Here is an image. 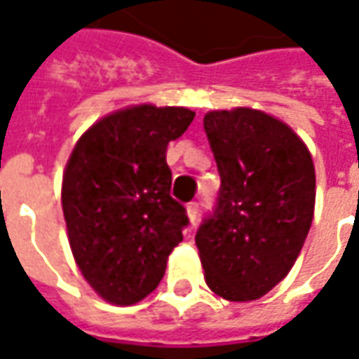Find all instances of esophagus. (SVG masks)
<instances>
[{
  "label": "esophagus",
  "instance_id": "34e87169",
  "mask_svg": "<svg viewBox=\"0 0 359 359\" xmlns=\"http://www.w3.org/2000/svg\"><path fill=\"white\" fill-rule=\"evenodd\" d=\"M187 215H188V219H190V223H192V225H196V221H198V217H200V205H198V202L188 203Z\"/></svg>",
  "mask_w": 359,
  "mask_h": 359
}]
</instances>
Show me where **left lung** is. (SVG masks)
Segmentation results:
<instances>
[{
    "label": "left lung",
    "instance_id": "1",
    "mask_svg": "<svg viewBox=\"0 0 359 359\" xmlns=\"http://www.w3.org/2000/svg\"><path fill=\"white\" fill-rule=\"evenodd\" d=\"M203 128L221 177L196 233L203 277L225 300H257L292 269L308 236L313 161L300 136L264 111H210Z\"/></svg>",
    "mask_w": 359,
    "mask_h": 359
}]
</instances>
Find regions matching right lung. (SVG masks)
Instances as JSON below:
<instances>
[{
  "label": "right lung",
  "instance_id": "right-lung-1",
  "mask_svg": "<svg viewBox=\"0 0 359 359\" xmlns=\"http://www.w3.org/2000/svg\"><path fill=\"white\" fill-rule=\"evenodd\" d=\"M187 107L133 105L76 142L61 203L74 262L103 300L130 306L154 292L188 225L171 198L167 144L194 121Z\"/></svg>",
  "mask_w": 359,
  "mask_h": 359
}]
</instances>
